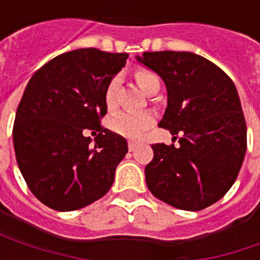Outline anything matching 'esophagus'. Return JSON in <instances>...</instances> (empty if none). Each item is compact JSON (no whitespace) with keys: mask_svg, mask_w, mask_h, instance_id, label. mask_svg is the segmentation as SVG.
I'll use <instances>...</instances> for the list:
<instances>
[{"mask_svg":"<svg viewBox=\"0 0 260 260\" xmlns=\"http://www.w3.org/2000/svg\"><path fill=\"white\" fill-rule=\"evenodd\" d=\"M135 149H136V143H135V142H128V150H130V152H133Z\"/></svg>","mask_w":260,"mask_h":260,"instance_id":"34e87169","label":"esophagus"}]
</instances>
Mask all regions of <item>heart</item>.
Returning <instances> with one entry per match:
<instances>
[{
    "mask_svg": "<svg viewBox=\"0 0 260 260\" xmlns=\"http://www.w3.org/2000/svg\"><path fill=\"white\" fill-rule=\"evenodd\" d=\"M136 81L139 86L146 91V88L150 85L155 79H157L150 71L139 69L135 74ZM115 92H117V79H111L105 88L104 100L108 108H113L115 104ZM153 123V117L147 113H117L111 115L108 120L110 130L118 136H123L127 139H137L139 136L145 132L147 127H150Z\"/></svg>",
    "mask_w": 260,
    "mask_h": 260,
    "instance_id": "b5f03b06",
    "label": "heart"
}]
</instances>
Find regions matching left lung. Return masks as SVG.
<instances>
[{"label": "left lung", "instance_id": "1", "mask_svg": "<svg viewBox=\"0 0 260 260\" xmlns=\"http://www.w3.org/2000/svg\"><path fill=\"white\" fill-rule=\"evenodd\" d=\"M140 65L162 78L168 92L159 125L179 146L152 145L145 168L150 192L179 210L200 211L235 184L246 153V121L233 81L191 52H145Z\"/></svg>", "mask_w": 260, "mask_h": 260}]
</instances>
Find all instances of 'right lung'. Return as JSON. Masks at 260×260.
Segmentation results:
<instances>
[{
    "mask_svg": "<svg viewBox=\"0 0 260 260\" xmlns=\"http://www.w3.org/2000/svg\"><path fill=\"white\" fill-rule=\"evenodd\" d=\"M127 53L76 49L56 56L30 78L17 108L13 140L30 191L57 211H74L104 197L128 147L100 125L105 88ZM99 132L95 143L83 133Z\"/></svg>",
    "mask_w": 260,
    "mask_h": 260,
    "instance_id": "right-lung-1",
    "label": "right lung"
}]
</instances>
